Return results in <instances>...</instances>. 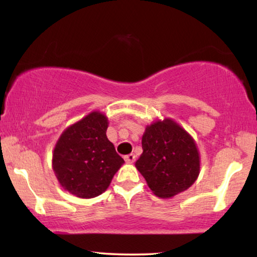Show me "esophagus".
Instances as JSON below:
<instances>
[{"mask_svg":"<svg viewBox=\"0 0 257 257\" xmlns=\"http://www.w3.org/2000/svg\"><path fill=\"white\" fill-rule=\"evenodd\" d=\"M135 160H136V155L133 154V153L124 156V161H125V162H127V163H134Z\"/></svg>","mask_w":257,"mask_h":257,"instance_id":"34e87169","label":"esophagus"}]
</instances>
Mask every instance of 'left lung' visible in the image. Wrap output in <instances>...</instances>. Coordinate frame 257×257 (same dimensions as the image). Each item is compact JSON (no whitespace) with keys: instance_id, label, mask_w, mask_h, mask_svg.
<instances>
[{"instance_id":"left-lung-1","label":"left lung","mask_w":257,"mask_h":257,"mask_svg":"<svg viewBox=\"0 0 257 257\" xmlns=\"http://www.w3.org/2000/svg\"><path fill=\"white\" fill-rule=\"evenodd\" d=\"M136 167L155 196L171 198L197 180L201 155L191 135L171 118L147 124Z\"/></svg>"}]
</instances>
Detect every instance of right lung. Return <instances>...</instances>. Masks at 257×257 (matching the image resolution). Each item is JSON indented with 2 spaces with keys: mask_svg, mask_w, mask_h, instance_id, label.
Wrapping results in <instances>:
<instances>
[{
  "mask_svg": "<svg viewBox=\"0 0 257 257\" xmlns=\"http://www.w3.org/2000/svg\"><path fill=\"white\" fill-rule=\"evenodd\" d=\"M108 120L92 111L63 130L55 143L52 168L62 188L79 198H94L110 186L124 163L106 137Z\"/></svg>",
  "mask_w": 257,
  "mask_h": 257,
  "instance_id": "right-lung-1",
  "label": "right lung"
}]
</instances>
